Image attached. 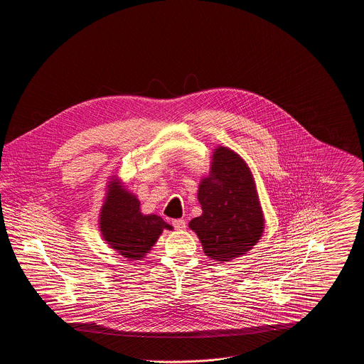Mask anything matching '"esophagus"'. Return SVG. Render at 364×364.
<instances>
[{"instance_id":"esophagus-1","label":"esophagus","mask_w":364,"mask_h":364,"mask_svg":"<svg viewBox=\"0 0 364 364\" xmlns=\"http://www.w3.org/2000/svg\"><path fill=\"white\" fill-rule=\"evenodd\" d=\"M173 226L177 230H184L186 229V221L184 220H174Z\"/></svg>"}]
</instances>
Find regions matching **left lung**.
Listing matches in <instances>:
<instances>
[{
  "instance_id": "obj_1",
  "label": "left lung",
  "mask_w": 364,
  "mask_h": 364,
  "mask_svg": "<svg viewBox=\"0 0 364 364\" xmlns=\"http://www.w3.org/2000/svg\"><path fill=\"white\" fill-rule=\"evenodd\" d=\"M198 200L202 214L188 226L210 259H236L263 236L264 215L254 174L232 149L217 146L213 150L208 174L199 183Z\"/></svg>"
}]
</instances>
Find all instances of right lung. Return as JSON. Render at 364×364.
Here are the masks:
<instances>
[{
    "instance_id": "1",
    "label": "right lung",
    "mask_w": 364,
    "mask_h": 364,
    "mask_svg": "<svg viewBox=\"0 0 364 364\" xmlns=\"http://www.w3.org/2000/svg\"><path fill=\"white\" fill-rule=\"evenodd\" d=\"M98 225L106 244L131 262L146 258L164 229H172L159 215L143 214L138 196L117 174L107 181Z\"/></svg>"
}]
</instances>
